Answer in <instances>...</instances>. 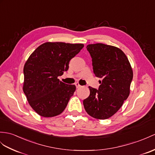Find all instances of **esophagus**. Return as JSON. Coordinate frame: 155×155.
Segmentation results:
<instances>
[{
    "instance_id": "34e87169",
    "label": "esophagus",
    "mask_w": 155,
    "mask_h": 155,
    "mask_svg": "<svg viewBox=\"0 0 155 155\" xmlns=\"http://www.w3.org/2000/svg\"><path fill=\"white\" fill-rule=\"evenodd\" d=\"M75 85L76 86V87H77V88H79V87H81L80 84H79V83H75Z\"/></svg>"
}]
</instances>
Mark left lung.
Segmentation results:
<instances>
[{
	"mask_svg": "<svg viewBox=\"0 0 155 155\" xmlns=\"http://www.w3.org/2000/svg\"><path fill=\"white\" fill-rule=\"evenodd\" d=\"M86 48L92 58L93 72L102 81L98 90L89 87L90 95L83 103L89 115L105 120L118 112L127 99L133 70L126 55L118 47L96 43Z\"/></svg>",
	"mask_w": 155,
	"mask_h": 155,
	"instance_id": "1",
	"label": "left lung"
}]
</instances>
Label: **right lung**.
I'll list each match as a JSON object with an SVG mask.
<instances>
[{
  "label": "right lung",
  "instance_id": "right-lung-1",
  "mask_svg": "<svg viewBox=\"0 0 155 155\" xmlns=\"http://www.w3.org/2000/svg\"><path fill=\"white\" fill-rule=\"evenodd\" d=\"M84 44L47 42L37 47L25 63L23 91L31 107L45 118L64 110L75 85L58 79L67 71L70 60L78 54Z\"/></svg>",
  "mask_w": 155,
  "mask_h": 155
}]
</instances>
